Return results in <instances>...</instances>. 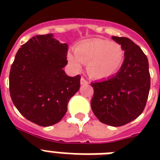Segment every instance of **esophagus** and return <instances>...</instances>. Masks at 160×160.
Here are the masks:
<instances>
[{"label":"esophagus","mask_w":160,"mask_h":160,"mask_svg":"<svg viewBox=\"0 0 160 160\" xmlns=\"http://www.w3.org/2000/svg\"><path fill=\"white\" fill-rule=\"evenodd\" d=\"M88 83L89 82H88L87 80H85L84 77H81V79H80V84L81 85H87Z\"/></svg>","instance_id":"obj_1"}]
</instances>
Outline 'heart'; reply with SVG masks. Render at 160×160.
Here are the masks:
<instances>
[{"label":"heart","mask_w":160,"mask_h":160,"mask_svg":"<svg viewBox=\"0 0 160 160\" xmlns=\"http://www.w3.org/2000/svg\"><path fill=\"white\" fill-rule=\"evenodd\" d=\"M124 57L120 44L103 39L80 44L75 48V54L68 55V60L75 70H80L85 63L88 75L95 79L114 75L122 65Z\"/></svg>","instance_id":"obj_1"}]
</instances>
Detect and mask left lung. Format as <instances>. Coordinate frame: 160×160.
Here are the masks:
<instances>
[{
    "instance_id": "obj_1",
    "label": "left lung",
    "mask_w": 160,
    "mask_h": 160,
    "mask_svg": "<svg viewBox=\"0 0 160 160\" xmlns=\"http://www.w3.org/2000/svg\"><path fill=\"white\" fill-rule=\"evenodd\" d=\"M112 39L124 49V62L114 75L90 84L94 89L90 105L100 122L118 127L131 122L144 111L150 75L148 59L139 46L126 37Z\"/></svg>"
}]
</instances>
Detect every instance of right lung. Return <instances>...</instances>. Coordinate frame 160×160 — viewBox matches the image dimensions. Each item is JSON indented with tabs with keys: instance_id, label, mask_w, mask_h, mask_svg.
<instances>
[{
	"instance_id": "1",
	"label": "right lung",
	"mask_w": 160,
	"mask_h": 160,
	"mask_svg": "<svg viewBox=\"0 0 160 160\" xmlns=\"http://www.w3.org/2000/svg\"><path fill=\"white\" fill-rule=\"evenodd\" d=\"M68 45L52 34L32 37L18 50L11 65L9 89L12 102L26 119L51 126L62 119L69 100L80 89V75L68 76Z\"/></svg>"
}]
</instances>
